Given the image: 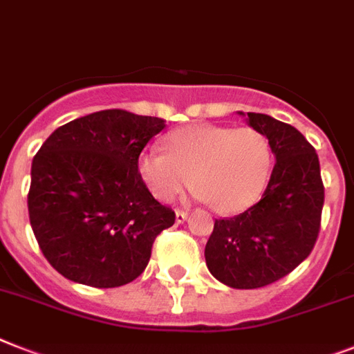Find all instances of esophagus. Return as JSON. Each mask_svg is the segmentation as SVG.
Instances as JSON below:
<instances>
[{"instance_id": "obj_1", "label": "esophagus", "mask_w": 354, "mask_h": 354, "mask_svg": "<svg viewBox=\"0 0 354 354\" xmlns=\"http://www.w3.org/2000/svg\"><path fill=\"white\" fill-rule=\"evenodd\" d=\"M186 218H188V212H184V209H177V212H175V221H177V223H184Z\"/></svg>"}]
</instances>
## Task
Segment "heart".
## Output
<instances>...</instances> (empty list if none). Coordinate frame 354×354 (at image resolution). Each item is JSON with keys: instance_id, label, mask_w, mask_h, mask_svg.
Wrapping results in <instances>:
<instances>
[{"instance_id": "1", "label": "heart", "mask_w": 354, "mask_h": 354, "mask_svg": "<svg viewBox=\"0 0 354 354\" xmlns=\"http://www.w3.org/2000/svg\"><path fill=\"white\" fill-rule=\"evenodd\" d=\"M165 150L139 159L141 179L162 203L179 197L194 179L217 212H244L264 194L273 170L268 137L251 127L192 124L171 131Z\"/></svg>"}]
</instances>
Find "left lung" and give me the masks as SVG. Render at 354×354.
Segmentation results:
<instances>
[{
  "instance_id": "1",
  "label": "left lung",
  "mask_w": 354,
  "mask_h": 354,
  "mask_svg": "<svg viewBox=\"0 0 354 354\" xmlns=\"http://www.w3.org/2000/svg\"><path fill=\"white\" fill-rule=\"evenodd\" d=\"M242 113V112H241ZM277 160L262 198L235 217L215 218L204 257L209 273L235 289H255L289 275L313 251L324 183L315 148L288 122L248 113Z\"/></svg>"
}]
</instances>
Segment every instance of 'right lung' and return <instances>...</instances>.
<instances>
[{"label": "right lung", "instance_id": "right-lung-1", "mask_svg": "<svg viewBox=\"0 0 354 354\" xmlns=\"http://www.w3.org/2000/svg\"><path fill=\"white\" fill-rule=\"evenodd\" d=\"M165 119L101 110L52 133L32 160L28 217L57 273L92 288L141 275L175 212L139 175V156Z\"/></svg>", "mask_w": 354, "mask_h": 354}]
</instances>
